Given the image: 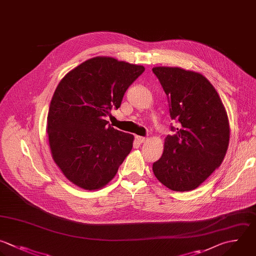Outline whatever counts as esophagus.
I'll use <instances>...</instances> for the list:
<instances>
[{"label":"esophagus","instance_id":"1","mask_svg":"<svg viewBox=\"0 0 256 256\" xmlns=\"http://www.w3.org/2000/svg\"><path fill=\"white\" fill-rule=\"evenodd\" d=\"M135 139H136L137 142H139V143H144V142L147 140L146 137H142V136H135Z\"/></svg>","mask_w":256,"mask_h":256}]
</instances>
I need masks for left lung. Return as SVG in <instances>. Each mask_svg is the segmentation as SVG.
<instances>
[{
    "mask_svg": "<svg viewBox=\"0 0 256 256\" xmlns=\"http://www.w3.org/2000/svg\"><path fill=\"white\" fill-rule=\"evenodd\" d=\"M169 103L174 135L164 142L161 158L153 163L156 178L174 191H190L222 163L229 144V122L212 84L200 73L178 67H155Z\"/></svg>",
    "mask_w": 256,
    "mask_h": 256,
    "instance_id": "1",
    "label": "left lung"
}]
</instances>
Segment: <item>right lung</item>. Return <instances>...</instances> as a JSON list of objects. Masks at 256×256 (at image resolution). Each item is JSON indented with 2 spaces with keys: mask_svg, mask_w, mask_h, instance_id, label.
<instances>
[{
  "mask_svg": "<svg viewBox=\"0 0 256 256\" xmlns=\"http://www.w3.org/2000/svg\"><path fill=\"white\" fill-rule=\"evenodd\" d=\"M143 66L111 57L89 59L70 71L51 100L47 133L52 157L63 174L86 190L104 187L133 147L134 136L105 117L121 106Z\"/></svg>",
  "mask_w": 256,
  "mask_h": 256,
  "instance_id": "1",
  "label": "right lung"
}]
</instances>
